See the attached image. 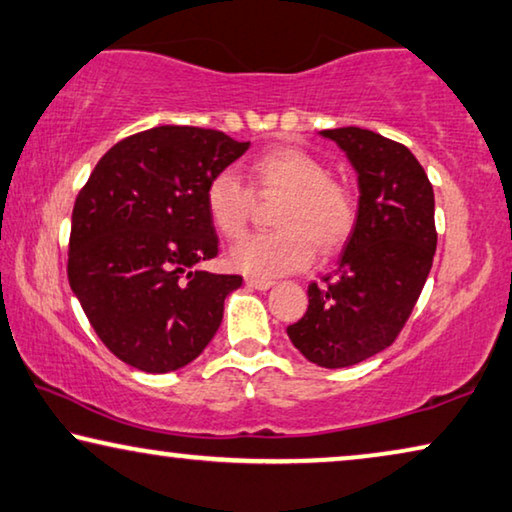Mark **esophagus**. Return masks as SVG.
I'll return each mask as SVG.
<instances>
[{
  "label": "esophagus",
  "mask_w": 512,
  "mask_h": 512,
  "mask_svg": "<svg viewBox=\"0 0 512 512\" xmlns=\"http://www.w3.org/2000/svg\"><path fill=\"white\" fill-rule=\"evenodd\" d=\"M247 286L256 288V291H268L274 286L272 279H261V277H247Z\"/></svg>",
  "instance_id": "esophagus-1"
}]
</instances>
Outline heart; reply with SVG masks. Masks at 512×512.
Returning <instances> with one entry per match:
<instances>
[{
    "instance_id": "obj_1",
    "label": "heart",
    "mask_w": 512,
    "mask_h": 512,
    "mask_svg": "<svg viewBox=\"0 0 512 512\" xmlns=\"http://www.w3.org/2000/svg\"><path fill=\"white\" fill-rule=\"evenodd\" d=\"M249 184L258 196H284L274 214L277 233L247 235L228 251L231 268L251 277H279L302 270L314 256L335 254L355 226V201L328 168L300 147L279 145L249 164ZM254 196L233 170H221L205 189V210L224 238H238Z\"/></svg>"
}]
</instances>
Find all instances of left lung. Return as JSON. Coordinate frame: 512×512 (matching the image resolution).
Segmentation results:
<instances>
[{
    "label": "left lung",
    "mask_w": 512,
    "mask_h": 512,
    "mask_svg": "<svg viewBox=\"0 0 512 512\" xmlns=\"http://www.w3.org/2000/svg\"><path fill=\"white\" fill-rule=\"evenodd\" d=\"M358 173V212L335 279L309 284V307L288 339L309 362L351 367L388 348L420 298L436 249L434 189L409 147L381 133L321 131Z\"/></svg>",
    "instance_id": "obj_1"
}]
</instances>
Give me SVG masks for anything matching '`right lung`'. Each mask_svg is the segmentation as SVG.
<instances>
[{"instance_id": "right-lung-1", "label": "right lung", "mask_w": 512, "mask_h": 512, "mask_svg": "<svg viewBox=\"0 0 512 512\" xmlns=\"http://www.w3.org/2000/svg\"><path fill=\"white\" fill-rule=\"evenodd\" d=\"M249 145L214 129L154 127L110 147L76 198L71 291L101 342L140 372L194 362L242 286L201 263L219 251L207 184Z\"/></svg>"}]
</instances>
